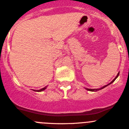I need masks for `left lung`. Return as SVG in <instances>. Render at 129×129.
Listing matches in <instances>:
<instances>
[{"mask_svg": "<svg viewBox=\"0 0 129 129\" xmlns=\"http://www.w3.org/2000/svg\"><path fill=\"white\" fill-rule=\"evenodd\" d=\"M119 73H120V72H118V73L117 74V76H116V77H115V79H114L113 80V81H112V82H110L109 84H108L105 85V86H103V87H100V88H98V89H89V88H86V87H85V89H86V90H87V91H99V90H101V89H102L105 88V87H107V86H108V85H110V84H112V83H113V82H114L115 81V79H117V77H118V76H119Z\"/></svg>", "mask_w": 129, "mask_h": 129, "instance_id": "left-lung-1", "label": "left lung"}]
</instances>
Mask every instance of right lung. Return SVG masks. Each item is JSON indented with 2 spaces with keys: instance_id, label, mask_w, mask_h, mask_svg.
Listing matches in <instances>:
<instances>
[{
  "instance_id": "obj_1",
  "label": "right lung",
  "mask_w": 129,
  "mask_h": 129,
  "mask_svg": "<svg viewBox=\"0 0 129 129\" xmlns=\"http://www.w3.org/2000/svg\"><path fill=\"white\" fill-rule=\"evenodd\" d=\"M47 86H45V87H43V88L41 89H39V90H34V89H33V91H37V92H41V91H44L45 89H47Z\"/></svg>"
}]
</instances>
